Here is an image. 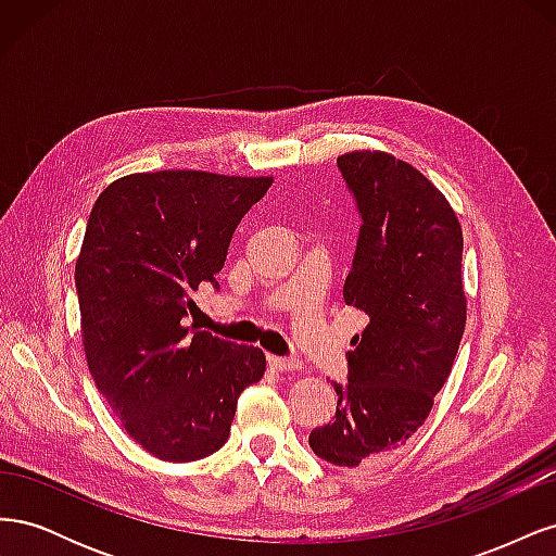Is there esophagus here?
Returning <instances> with one entry per match:
<instances>
[{"label":"esophagus","mask_w":556,"mask_h":556,"mask_svg":"<svg viewBox=\"0 0 556 556\" xmlns=\"http://www.w3.org/2000/svg\"><path fill=\"white\" fill-rule=\"evenodd\" d=\"M268 364H271L276 371H299V368H301V362L296 357H276V355H271V357H268Z\"/></svg>","instance_id":"1"}]
</instances>
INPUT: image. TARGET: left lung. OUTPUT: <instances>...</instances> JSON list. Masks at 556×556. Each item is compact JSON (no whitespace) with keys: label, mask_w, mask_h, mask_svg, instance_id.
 Returning a JSON list of instances; mask_svg holds the SVG:
<instances>
[{"label":"left lung","mask_w":556,"mask_h":556,"mask_svg":"<svg viewBox=\"0 0 556 556\" xmlns=\"http://www.w3.org/2000/svg\"><path fill=\"white\" fill-rule=\"evenodd\" d=\"M336 166L362 220L343 299L368 325L352 339L348 382H331L333 419L308 443L352 468L406 445L452 371L466 325L464 239L447 199L410 164L366 150Z\"/></svg>","instance_id":"1"}]
</instances>
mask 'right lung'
<instances>
[{
	"mask_svg": "<svg viewBox=\"0 0 556 556\" xmlns=\"http://www.w3.org/2000/svg\"><path fill=\"white\" fill-rule=\"evenodd\" d=\"M271 178L134 174L94 201L76 262L83 345L125 431L164 462H197L229 439L264 352L188 327L190 294L220 290L227 250Z\"/></svg>",
	"mask_w": 556,
	"mask_h": 556,
	"instance_id": "1",
	"label": "right lung"
}]
</instances>
